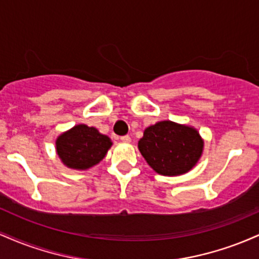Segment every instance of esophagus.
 <instances>
[{
  "label": "esophagus",
  "instance_id": "34e87169",
  "mask_svg": "<svg viewBox=\"0 0 259 259\" xmlns=\"http://www.w3.org/2000/svg\"><path fill=\"white\" fill-rule=\"evenodd\" d=\"M120 140H121V141H123V142H126V144H127V142H130V141H132V139H130V136H129V135L121 136Z\"/></svg>",
  "mask_w": 259,
  "mask_h": 259
}]
</instances>
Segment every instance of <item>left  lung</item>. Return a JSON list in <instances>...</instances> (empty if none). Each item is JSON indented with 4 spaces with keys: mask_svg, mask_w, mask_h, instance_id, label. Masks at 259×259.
I'll return each instance as SVG.
<instances>
[{
    "mask_svg": "<svg viewBox=\"0 0 259 259\" xmlns=\"http://www.w3.org/2000/svg\"><path fill=\"white\" fill-rule=\"evenodd\" d=\"M138 147L156 173L178 177L197 164L204 142L194 126L162 120L145 129Z\"/></svg>",
    "mask_w": 259,
    "mask_h": 259,
    "instance_id": "left-lung-1",
    "label": "left lung"
}]
</instances>
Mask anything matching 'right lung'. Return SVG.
Wrapping results in <instances>:
<instances>
[{"mask_svg": "<svg viewBox=\"0 0 259 259\" xmlns=\"http://www.w3.org/2000/svg\"><path fill=\"white\" fill-rule=\"evenodd\" d=\"M112 145V140L96 127L78 124L58 136L56 152L65 167L86 170L99 164Z\"/></svg>", "mask_w": 259, "mask_h": 259, "instance_id": "1", "label": "right lung"}]
</instances>
